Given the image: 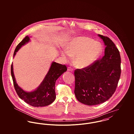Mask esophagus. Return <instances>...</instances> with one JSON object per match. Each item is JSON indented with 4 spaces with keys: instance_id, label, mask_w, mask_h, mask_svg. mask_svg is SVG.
Wrapping results in <instances>:
<instances>
[{
    "instance_id": "34e87169",
    "label": "esophagus",
    "mask_w": 134,
    "mask_h": 134,
    "mask_svg": "<svg viewBox=\"0 0 134 134\" xmlns=\"http://www.w3.org/2000/svg\"><path fill=\"white\" fill-rule=\"evenodd\" d=\"M68 71H70V72H73V69H72L71 68H70V67H69L68 68Z\"/></svg>"
}]
</instances>
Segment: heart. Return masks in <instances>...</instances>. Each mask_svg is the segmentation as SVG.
I'll use <instances>...</instances> for the list:
<instances>
[{"label":"heart","instance_id":"1","mask_svg":"<svg viewBox=\"0 0 134 134\" xmlns=\"http://www.w3.org/2000/svg\"><path fill=\"white\" fill-rule=\"evenodd\" d=\"M102 51L100 43L92 38L79 37L72 40L66 45V50L61 54L66 61L74 57V64L79 69H84L92 64Z\"/></svg>","mask_w":134,"mask_h":134}]
</instances>
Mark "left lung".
Returning <instances> with one entry per match:
<instances>
[{
	"label": "left lung",
	"mask_w": 134,
	"mask_h": 134,
	"mask_svg": "<svg viewBox=\"0 0 134 134\" xmlns=\"http://www.w3.org/2000/svg\"><path fill=\"white\" fill-rule=\"evenodd\" d=\"M98 36L105 47L104 56L91 65L75 71L74 93L77 100L88 106L103 103L115 93L121 74V57L114 42Z\"/></svg>",
	"instance_id": "8db88e82"
}]
</instances>
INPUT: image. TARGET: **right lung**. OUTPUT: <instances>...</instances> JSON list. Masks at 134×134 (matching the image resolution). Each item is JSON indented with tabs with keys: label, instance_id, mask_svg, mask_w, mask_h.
Returning a JSON list of instances; mask_svg holds the SVG:
<instances>
[{
	"label": "right lung",
	"instance_id": "obj_1",
	"mask_svg": "<svg viewBox=\"0 0 134 134\" xmlns=\"http://www.w3.org/2000/svg\"><path fill=\"white\" fill-rule=\"evenodd\" d=\"M30 36H27L18 44L15 49L13 58L22 46L30 41ZM66 70L67 68L65 65L53 61L47 73L40 85L34 90L28 92L23 90L17 83L14 74L13 63L11 67V76L18 95L26 103L34 107L46 106L54 102L56 96L55 90L56 81Z\"/></svg>",
	"mask_w": 134,
	"mask_h": 134
}]
</instances>
